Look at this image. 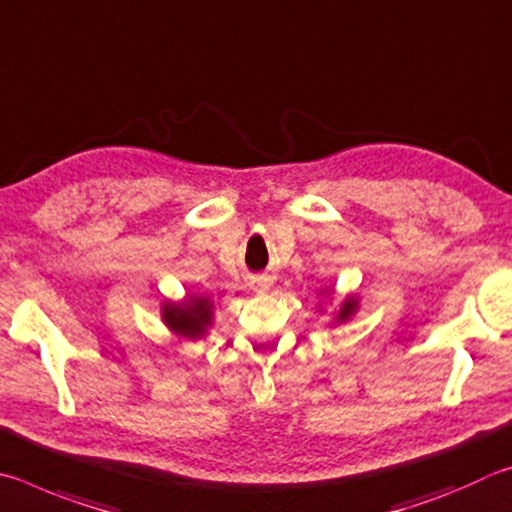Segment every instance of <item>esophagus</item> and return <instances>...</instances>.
Instances as JSON below:
<instances>
[{
  "label": "esophagus",
  "mask_w": 512,
  "mask_h": 512,
  "mask_svg": "<svg viewBox=\"0 0 512 512\" xmlns=\"http://www.w3.org/2000/svg\"><path fill=\"white\" fill-rule=\"evenodd\" d=\"M251 288L256 292L270 290V279H265V276H254V279H251Z\"/></svg>",
  "instance_id": "1"
}]
</instances>
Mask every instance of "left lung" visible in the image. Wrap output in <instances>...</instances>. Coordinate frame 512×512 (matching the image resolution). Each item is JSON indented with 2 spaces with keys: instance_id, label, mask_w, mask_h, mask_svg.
Segmentation results:
<instances>
[{
  "instance_id": "obj_1",
  "label": "left lung",
  "mask_w": 512,
  "mask_h": 512,
  "mask_svg": "<svg viewBox=\"0 0 512 512\" xmlns=\"http://www.w3.org/2000/svg\"><path fill=\"white\" fill-rule=\"evenodd\" d=\"M355 312H357V297H353L351 294V297H346L342 301V306H339L337 315H335V324H344V321L351 319Z\"/></svg>"
}]
</instances>
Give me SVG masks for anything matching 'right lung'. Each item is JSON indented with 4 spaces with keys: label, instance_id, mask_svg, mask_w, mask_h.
Masks as SVG:
<instances>
[{
    "label": "right lung",
    "instance_id": "1",
    "mask_svg": "<svg viewBox=\"0 0 512 512\" xmlns=\"http://www.w3.org/2000/svg\"><path fill=\"white\" fill-rule=\"evenodd\" d=\"M161 319L175 337L195 342V339L209 335L213 324V301L209 297H200V294H186L177 303L166 301L161 306Z\"/></svg>",
    "mask_w": 512,
    "mask_h": 512
}]
</instances>
